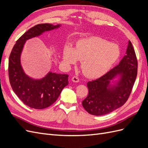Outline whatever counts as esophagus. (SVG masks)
Masks as SVG:
<instances>
[{"mask_svg": "<svg viewBox=\"0 0 148 148\" xmlns=\"http://www.w3.org/2000/svg\"><path fill=\"white\" fill-rule=\"evenodd\" d=\"M71 81L74 83H78L79 79L78 77H73L72 78H71Z\"/></svg>", "mask_w": 148, "mask_h": 148, "instance_id": "esophagus-1", "label": "esophagus"}]
</instances>
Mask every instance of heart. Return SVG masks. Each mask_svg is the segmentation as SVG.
I'll return each mask as SVG.
<instances>
[{"mask_svg": "<svg viewBox=\"0 0 148 148\" xmlns=\"http://www.w3.org/2000/svg\"><path fill=\"white\" fill-rule=\"evenodd\" d=\"M121 51L117 44L93 36L79 39L75 47L66 44L62 52V61L66 65L82 61V69L86 77L97 78L108 72L118 60Z\"/></svg>", "mask_w": 148, "mask_h": 148, "instance_id": "1", "label": "heart"}]
</instances>
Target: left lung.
<instances>
[{"label":"left lung","instance_id":"1","mask_svg":"<svg viewBox=\"0 0 148 148\" xmlns=\"http://www.w3.org/2000/svg\"><path fill=\"white\" fill-rule=\"evenodd\" d=\"M138 62L132 44L128 41L126 55L119 65L101 78L87 83L88 96L84 109L94 115L107 114L128 100L137 76Z\"/></svg>","mask_w":148,"mask_h":148}]
</instances>
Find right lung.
<instances>
[{"label": "right lung", "mask_w": 148, "mask_h": 148, "mask_svg": "<svg viewBox=\"0 0 148 148\" xmlns=\"http://www.w3.org/2000/svg\"><path fill=\"white\" fill-rule=\"evenodd\" d=\"M61 25L39 24L30 28L17 40L8 60V75L13 91L24 104L31 108L42 109L54 103L66 85V74L49 72L41 78L26 74L21 65V56L26 41L38 37L47 31L59 28Z\"/></svg>", "instance_id": "1"}]
</instances>
